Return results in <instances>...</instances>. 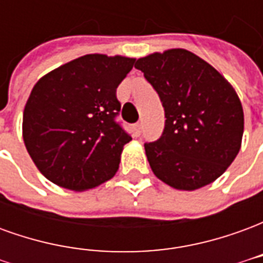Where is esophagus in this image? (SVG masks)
<instances>
[{
    "label": "esophagus",
    "mask_w": 263,
    "mask_h": 263,
    "mask_svg": "<svg viewBox=\"0 0 263 263\" xmlns=\"http://www.w3.org/2000/svg\"><path fill=\"white\" fill-rule=\"evenodd\" d=\"M134 131H135V135L139 137V135H141V132H142V122H137V124L134 125Z\"/></svg>",
    "instance_id": "34e87169"
}]
</instances>
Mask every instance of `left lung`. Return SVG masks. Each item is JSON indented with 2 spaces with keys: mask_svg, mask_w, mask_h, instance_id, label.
Returning a JSON list of instances; mask_svg holds the SVG:
<instances>
[{
  "mask_svg": "<svg viewBox=\"0 0 263 263\" xmlns=\"http://www.w3.org/2000/svg\"><path fill=\"white\" fill-rule=\"evenodd\" d=\"M159 94L165 128L145 143L155 176L177 190L207 186L227 171L241 148L243 111L232 86L205 60L171 49L137 60Z\"/></svg>",
  "mask_w": 263,
  "mask_h": 263,
  "instance_id": "left-lung-1",
  "label": "left lung"
}]
</instances>
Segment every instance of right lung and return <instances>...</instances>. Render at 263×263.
<instances>
[{
    "label": "right lung",
    "instance_id": "obj_1",
    "mask_svg": "<svg viewBox=\"0 0 263 263\" xmlns=\"http://www.w3.org/2000/svg\"><path fill=\"white\" fill-rule=\"evenodd\" d=\"M125 56L86 54L33 86L24 109L26 151L43 176L84 192L114 176L132 138L115 121L117 87L134 67Z\"/></svg>",
    "mask_w": 263,
    "mask_h": 263
}]
</instances>
